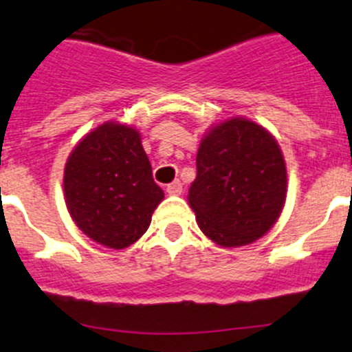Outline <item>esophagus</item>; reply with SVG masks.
<instances>
[{
  "mask_svg": "<svg viewBox=\"0 0 352 352\" xmlns=\"http://www.w3.org/2000/svg\"><path fill=\"white\" fill-rule=\"evenodd\" d=\"M182 190H184V186L180 180H173L172 184L166 186V192L172 194V196H179V194H182Z\"/></svg>",
  "mask_w": 352,
  "mask_h": 352,
  "instance_id": "esophagus-1",
  "label": "esophagus"
}]
</instances>
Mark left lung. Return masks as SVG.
I'll list each match as a JSON object with an SVG mask.
<instances>
[{
    "label": "left lung",
    "mask_w": 352,
    "mask_h": 352,
    "mask_svg": "<svg viewBox=\"0 0 352 352\" xmlns=\"http://www.w3.org/2000/svg\"><path fill=\"white\" fill-rule=\"evenodd\" d=\"M196 168L187 197L203 234L218 245L251 244L280 217L287 170L261 125L245 118L218 124L201 141Z\"/></svg>",
    "instance_id": "1"
}]
</instances>
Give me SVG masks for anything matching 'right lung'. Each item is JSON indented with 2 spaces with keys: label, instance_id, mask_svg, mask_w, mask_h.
Segmentation results:
<instances>
[{
  "label": "right lung",
  "instance_id": "add662e5",
  "mask_svg": "<svg viewBox=\"0 0 352 352\" xmlns=\"http://www.w3.org/2000/svg\"><path fill=\"white\" fill-rule=\"evenodd\" d=\"M63 190L75 225L111 249L134 244L165 197L153 180L139 132L115 122L75 146L65 165Z\"/></svg>",
  "mask_w": 352,
  "mask_h": 352
}]
</instances>
